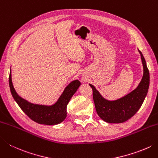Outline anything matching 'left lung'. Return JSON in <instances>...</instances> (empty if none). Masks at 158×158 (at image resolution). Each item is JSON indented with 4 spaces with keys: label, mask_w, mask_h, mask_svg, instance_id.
I'll return each instance as SVG.
<instances>
[{
    "label": "left lung",
    "mask_w": 158,
    "mask_h": 158,
    "mask_svg": "<svg viewBox=\"0 0 158 158\" xmlns=\"http://www.w3.org/2000/svg\"><path fill=\"white\" fill-rule=\"evenodd\" d=\"M144 74L137 88L125 97L116 101H107L101 97L93 85L89 84L92 89V96L96 111L100 118L110 123H121L131 118L143 105L149 87V72L146 61L140 50Z\"/></svg>",
    "instance_id": "1"
}]
</instances>
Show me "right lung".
Returning <instances> with one entry per match:
<instances>
[{"label": "right lung", "mask_w": 158, "mask_h": 158, "mask_svg": "<svg viewBox=\"0 0 158 158\" xmlns=\"http://www.w3.org/2000/svg\"><path fill=\"white\" fill-rule=\"evenodd\" d=\"M11 93L21 110L33 121L39 124L54 125L61 123L66 117V107L71 97L81 85L78 80L71 82L65 88L62 94L54 105L51 106L31 103L18 95L11 81V74L9 77Z\"/></svg>", "instance_id": "1"}]
</instances>
